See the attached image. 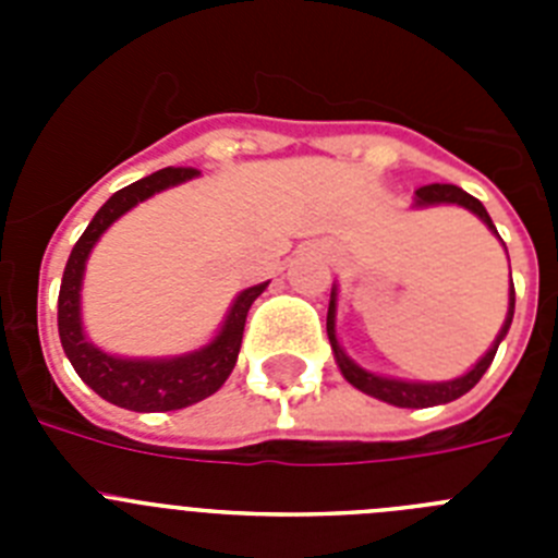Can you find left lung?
<instances>
[{"instance_id": "left-lung-1", "label": "left lung", "mask_w": 558, "mask_h": 558, "mask_svg": "<svg viewBox=\"0 0 558 558\" xmlns=\"http://www.w3.org/2000/svg\"><path fill=\"white\" fill-rule=\"evenodd\" d=\"M441 204H456L463 206V209H470L472 215L483 220V223L489 226L492 234H497L495 223H492L489 211L483 209V204L477 198H472L470 192H463L461 186L456 184H427V186H418L416 190V198H413V206H441ZM500 236V234H497ZM335 313H338V293L329 295V313H327V335H329V343H332V352H335V363H338L340 374L352 383L357 391L368 393L374 399H383L388 405H397V408H433V405H447L452 399L463 397L466 391L481 383V377L486 374V368L492 366V360H495L497 347H500V340L509 335L511 327V318H514V284L509 288V313H506V322H502V329L497 332L495 343L489 347V352L483 354L477 360L475 366L470 368L466 374L456 379H447V383H408V379H393V377H383V374H374L366 372V368H360L343 347L338 343V332H335Z\"/></svg>"}]
</instances>
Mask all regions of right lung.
I'll return each mask as SVG.
<instances>
[{
    "label": "right lung",
    "instance_id": "obj_1",
    "mask_svg": "<svg viewBox=\"0 0 558 558\" xmlns=\"http://www.w3.org/2000/svg\"><path fill=\"white\" fill-rule=\"evenodd\" d=\"M195 175H198V170H192V167H165L147 179L133 181V184L122 186L120 192H113L92 218V223L86 226V231L69 254L66 268H63L61 293H58V335H61L63 352H66L77 377L92 391L100 393L111 405L125 408V411H181V408L195 405V402L218 391L229 379L236 354H240L245 315H248L251 304L256 302V295L268 288V282H263L243 290L229 307L220 332L206 347L190 354H179V357H117V354L97 349L86 338L81 322L83 270H86L88 254L102 236V231L150 195L167 190V186L184 184Z\"/></svg>",
    "mask_w": 558,
    "mask_h": 558
}]
</instances>
